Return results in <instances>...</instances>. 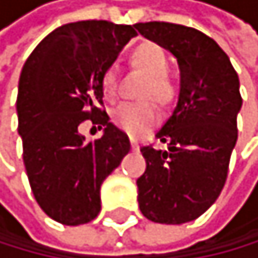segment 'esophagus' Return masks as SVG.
Here are the masks:
<instances>
[{"instance_id":"1","label":"esophagus","mask_w":258,"mask_h":258,"mask_svg":"<svg viewBox=\"0 0 258 258\" xmlns=\"http://www.w3.org/2000/svg\"><path fill=\"white\" fill-rule=\"evenodd\" d=\"M131 147H132V150H139V144L136 139H131Z\"/></svg>"}]
</instances>
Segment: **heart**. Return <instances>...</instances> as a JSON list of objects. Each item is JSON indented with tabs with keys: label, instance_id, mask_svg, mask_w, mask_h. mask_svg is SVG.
Listing matches in <instances>:
<instances>
[{
	"label": "heart",
	"instance_id": "heart-1",
	"mask_svg": "<svg viewBox=\"0 0 258 258\" xmlns=\"http://www.w3.org/2000/svg\"><path fill=\"white\" fill-rule=\"evenodd\" d=\"M131 61L136 68L149 74L142 95L153 97L160 103H166L173 95V84L168 79V59L160 46L155 43H140L131 53ZM101 87L108 100H113L118 93V73L116 68L109 66L101 76ZM158 121V109L153 101L140 103H122L114 109L113 122L132 137L145 134Z\"/></svg>",
	"mask_w": 258,
	"mask_h": 258
}]
</instances>
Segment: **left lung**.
I'll return each instance as SVG.
<instances>
[{
	"mask_svg": "<svg viewBox=\"0 0 258 258\" xmlns=\"http://www.w3.org/2000/svg\"><path fill=\"white\" fill-rule=\"evenodd\" d=\"M136 29L171 53L181 73L176 108L157 132L168 150L140 149L147 169L137 179L139 208L150 221L181 225L205 213L226 182L242 106L239 77L217 41L197 29L169 22Z\"/></svg>",
	"mask_w": 258,
	"mask_h": 258,
	"instance_id": "left-lung-1",
	"label": "left lung"
}]
</instances>
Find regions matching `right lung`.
Returning <instances> with one entry per match:
<instances>
[{
	"instance_id": "1",
	"label": "right lung",
	"mask_w": 258,
	"mask_h": 258,
	"mask_svg": "<svg viewBox=\"0 0 258 258\" xmlns=\"http://www.w3.org/2000/svg\"><path fill=\"white\" fill-rule=\"evenodd\" d=\"M136 35L134 25L71 22L41 40L22 68L16 105L25 171L40 208L61 225L97 218L101 184L131 150L101 109V76ZM85 120L105 127L104 136L87 143L78 132Z\"/></svg>"
}]
</instances>
